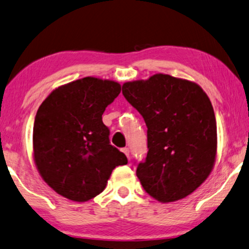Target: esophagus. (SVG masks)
I'll return each instance as SVG.
<instances>
[{
    "mask_svg": "<svg viewBox=\"0 0 249 249\" xmlns=\"http://www.w3.org/2000/svg\"><path fill=\"white\" fill-rule=\"evenodd\" d=\"M122 151L124 152L125 155H126V157H127V158L130 157V149H128V148H123V149H122Z\"/></svg>",
    "mask_w": 249,
    "mask_h": 249,
    "instance_id": "34e87169",
    "label": "esophagus"
}]
</instances>
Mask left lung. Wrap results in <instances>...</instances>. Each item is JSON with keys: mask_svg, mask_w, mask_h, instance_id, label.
I'll list each match as a JSON object with an SVG mask.
<instances>
[{"mask_svg": "<svg viewBox=\"0 0 249 249\" xmlns=\"http://www.w3.org/2000/svg\"><path fill=\"white\" fill-rule=\"evenodd\" d=\"M123 95L147 125L148 154L137 177L152 198L171 203L194 192L213 170L216 119L196 83L156 74L124 83Z\"/></svg>", "mask_w": 249, "mask_h": 249, "instance_id": "obj_1", "label": "left lung"}]
</instances>
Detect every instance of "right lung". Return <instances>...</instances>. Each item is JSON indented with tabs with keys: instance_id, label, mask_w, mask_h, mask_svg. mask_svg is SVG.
<instances>
[{
	"instance_id": "obj_1",
	"label": "right lung",
	"mask_w": 249,
	"mask_h": 249,
	"mask_svg": "<svg viewBox=\"0 0 249 249\" xmlns=\"http://www.w3.org/2000/svg\"><path fill=\"white\" fill-rule=\"evenodd\" d=\"M117 82L84 77L55 89L39 106L33 128L34 160L46 183L74 201L104 191L126 156L109 141L102 114L118 94Z\"/></svg>"
}]
</instances>
